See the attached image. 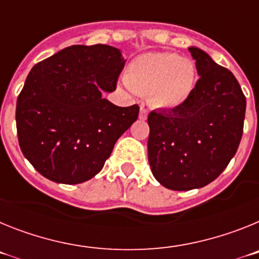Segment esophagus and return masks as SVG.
<instances>
[{"label":"esophagus","mask_w":259,"mask_h":259,"mask_svg":"<svg viewBox=\"0 0 259 259\" xmlns=\"http://www.w3.org/2000/svg\"><path fill=\"white\" fill-rule=\"evenodd\" d=\"M139 118H140L141 120H145V119L148 118V110H146L144 106L140 107V114H139Z\"/></svg>","instance_id":"34e87169"}]
</instances>
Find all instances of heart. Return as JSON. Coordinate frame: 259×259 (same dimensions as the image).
Masks as SVG:
<instances>
[{"instance_id": "obj_1", "label": "heart", "mask_w": 259, "mask_h": 259, "mask_svg": "<svg viewBox=\"0 0 259 259\" xmlns=\"http://www.w3.org/2000/svg\"><path fill=\"white\" fill-rule=\"evenodd\" d=\"M127 84L137 93H149V100L161 109L184 104L196 83V67L188 58L170 52L141 54L130 63Z\"/></svg>"}]
</instances>
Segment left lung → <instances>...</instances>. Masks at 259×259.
Listing matches in <instances>:
<instances>
[{"label": "left lung", "instance_id": "left-lung-1", "mask_svg": "<svg viewBox=\"0 0 259 259\" xmlns=\"http://www.w3.org/2000/svg\"><path fill=\"white\" fill-rule=\"evenodd\" d=\"M200 79L183 105L148 115V159L155 179L172 191L202 188L236 154L246 98L228 68L189 48Z\"/></svg>", "mask_w": 259, "mask_h": 259}]
</instances>
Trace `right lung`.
<instances>
[{
	"mask_svg": "<svg viewBox=\"0 0 259 259\" xmlns=\"http://www.w3.org/2000/svg\"><path fill=\"white\" fill-rule=\"evenodd\" d=\"M109 45H72L29 71L17 101L23 155L47 179L79 184L102 170L116 140L139 116V105L119 107L113 92L124 67Z\"/></svg>",
	"mask_w": 259,
	"mask_h": 259,
	"instance_id": "obj_1",
	"label": "right lung"
}]
</instances>
